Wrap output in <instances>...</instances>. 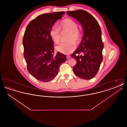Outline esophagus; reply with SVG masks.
I'll return each instance as SVG.
<instances>
[{
    "label": "esophagus",
    "instance_id": "esophagus-1",
    "mask_svg": "<svg viewBox=\"0 0 127 127\" xmlns=\"http://www.w3.org/2000/svg\"><path fill=\"white\" fill-rule=\"evenodd\" d=\"M70 58H71V56H69V55L66 56V58H67V59H69Z\"/></svg>",
    "mask_w": 127,
    "mask_h": 127
}]
</instances>
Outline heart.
Here are the masks:
<instances>
[{
    "label": "heart",
    "mask_w": 127,
    "mask_h": 127,
    "mask_svg": "<svg viewBox=\"0 0 127 127\" xmlns=\"http://www.w3.org/2000/svg\"><path fill=\"white\" fill-rule=\"evenodd\" d=\"M77 23L70 18H65L60 23V28L62 31H67L69 32L67 37L68 41L61 43L58 45L57 49L64 54H68L73 52L76 48V42H78L80 37V33L78 29ZM49 35L52 40L55 43L58 44L61 40V33L60 29L56 26H53L49 31Z\"/></svg>",
    "instance_id": "b5f03b06"
}]
</instances>
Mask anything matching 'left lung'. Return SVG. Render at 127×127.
<instances>
[{
	"mask_svg": "<svg viewBox=\"0 0 127 127\" xmlns=\"http://www.w3.org/2000/svg\"><path fill=\"white\" fill-rule=\"evenodd\" d=\"M66 13L79 21L83 30L80 45L71 55L77 61L73 70L79 78L91 79L97 74L103 60L104 44L100 26L95 18L86 11L79 9Z\"/></svg>",
	"mask_w": 127,
	"mask_h": 127,
	"instance_id": "left-lung-1",
	"label": "left lung"
}]
</instances>
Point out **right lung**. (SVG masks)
I'll use <instances>...</instances> for the list:
<instances>
[{
  "label": "right lung",
  "instance_id": "1",
  "mask_svg": "<svg viewBox=\"0 0 127 127\" xmlns=\"http://www.w3.org/2000/svg\"><path fill=\"white\" fill-rule=\"evenodd\" d=\"M64 11L45 13L37 16L28 25L23 39L24 56L28 70L37 80L46 82L57 76L66 56L58 52L55 55L54 42L49 31L62 18Z\"/></svg>",
  "mask_w": 127,
  "mask_h": 127
}]
</instances>
